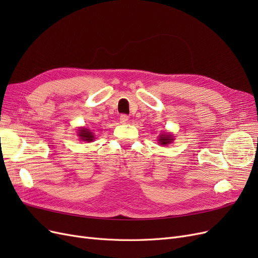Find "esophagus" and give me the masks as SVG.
Masks as SVG:
<instances>
[{"label":"esophagus","mask_w":258,"mask_h":258,"mask_svg":"<svg viewBox=\"0 0 258 258\" xmlns=\"http://www.w3.org/2000/svg\"><path fill=\"white\" fill-rule=\"evenodd\" d=\"M128 115H126V114H122V115H120V118H119V120H120V122L121 123H126V122H128Z\"/></svg>","instance_id":"obj_1"}]
</instances>
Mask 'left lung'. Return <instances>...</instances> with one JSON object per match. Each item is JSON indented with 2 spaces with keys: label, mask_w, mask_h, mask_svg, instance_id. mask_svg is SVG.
I'll return each instance as SVG.
<instances>
[{
  "label": "left lung",
  "mask_w": 258,
  "mask_h": 258,
  "mask_svg": "<svg viewBox=\"0 0 258 258\" xmlns=\"http://www.w3.org/2000/svg\"><path fill=\"white\" fill-rule=\"evenodd\" d=\"M173 140H174V136L171 134V132H163V134L159 135L157 141L161 146H166V145H169L170 143H172Z\"/></svg>",
  "instance_id": "left-lung-1"
}]
</instances>
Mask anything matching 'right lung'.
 <instances>
[{
  "label": "right lung",
  "mask_w": 258,
  "mask_h": 258,
  "mask_svg": "<svg viewBox=\"0 0 258 258\" xmlns=\"http://www.w3.org/2000/svg\"><path fill=\"white\" fill-rule=\"evenodd\" d=\"M77 137L80 138L81 141L87 142V143L93 142V140L96 139L95 134H93V132L87 127H81L77 129Z\"/></svg>",
  "instance_id": "add662e5"
}]
</instances>
